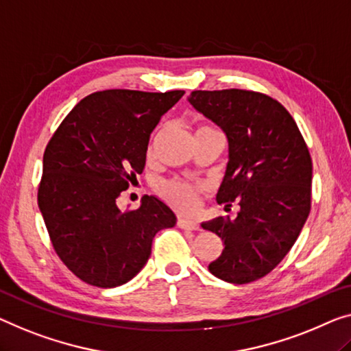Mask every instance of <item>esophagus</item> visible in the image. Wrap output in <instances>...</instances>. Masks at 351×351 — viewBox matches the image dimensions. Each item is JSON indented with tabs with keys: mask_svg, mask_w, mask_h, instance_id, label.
<instances>
[{
	"mask_svg": "<svg viewBox=\"0 0 351 351\" xmlns=\"http://www.w3.org/2000/svg\"><path fill=\"white\" fill-rule=\"evenodd\" d=\"M178 227L184 230H200V223H198L195 219H187V217H180L178 219Z\"/></svg>",
	"mask_w": 351,
	"mask_h": 351,
	"instance_id": "1",
	"label": "esophagus"
}]
</instances>
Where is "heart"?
Here are the masks:
<instances>
[{
    "instance_id": "b5f03b06",
    "label": "heart",
    "mask_w": 351,
    "mask_h": 351,
    "mask_svg": "<svg viewBox=\"0 0 351 351\" xmlns=\"http://www.w3.org/2000/svg\"><path fill=\"white\" fill-rule=\"evenodd\" d=\"M211 129L208 125H200L198 130ZM160 192L171 205L180 209H192L197 203V197L200 193V186L192 184V182L182 181V180H171L167 181L160 186Z\"/></svg>"
}]
</instances>
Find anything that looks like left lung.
<instances>
[{
  "instance_id": "1",
  "label": "left lung",
  "mask_w": 351,
  "mask_h": 351,
  "mask_svg": "<svg viewBox=\"0 0 351 351\" xmlns=\"http://www.w3.org/2000/svg\"><path fill=\"white\" fill-rule=\"evenodd\" d=\"M187 101L226 132L228 164L216 200L241 208L237 219L202 223L226 244L208 269L230 284H249L280 263L304 227L312 193L309 149L291 114L266 94L192 91Z\"/></svg>"
}]
</instances>
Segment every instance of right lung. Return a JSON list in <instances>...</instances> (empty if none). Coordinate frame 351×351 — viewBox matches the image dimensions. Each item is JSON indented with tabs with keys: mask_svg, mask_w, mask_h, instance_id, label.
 Wrapping results in <instances>:
<instances>
[{
	"mask_svg": "<svg viewBox=\"0 0 351 351\" xmlns=\"http://www.w3.org/2000/svg\"><path fill=\"white\" fill-rule=\"evenodd\" d=\"M182 94H90L47 145L38 205L55 252L86 284L113 289L134 279L156 233L175 227V213L158 197L128 211L117 198L143 171L151 132Z\"/></svg>",
	"mask_w": 351,
	"mask_h": 351,
	"instance_id": "add662e5",
	"label": "right lung"
}]
</instances>
